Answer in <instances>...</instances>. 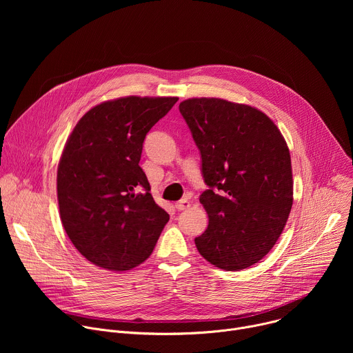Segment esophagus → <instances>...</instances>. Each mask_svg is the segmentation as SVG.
I'll use <instances>...</instances> for the list:
<instances>
[{
    "label": "esophagus",
    "instance_id": "1",
    "mask_svg": "<svg viewBox=\"0 0 353 353\" xmlns=\"http://www.w3.org/2000/svg\"><path fill=\"white\" fill-rule=\"evenodd\" d=\"M174 207H176L177 211H185L190 207V203L187 199H180V201H177Z\"/></svg>",
    "mask_w": 353,
    "mask_h": 353
}]
</instances>
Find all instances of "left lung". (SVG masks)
<instances>
[{"label": "left lung", "mask_w": 353, "mask_h": 353, "mask_svg": "<svg viewBox=\"0 0 353 353\" xmlns=\"http://www.w3.org/2000/svg\"><path fill=\"white\" fill-rule=\"evenodd\" d=\"M208 185L199 203L207 230L195 245L207 261L239 271L264 259L279 239L293 204L290 154L274 121L256 108L218 97L180 103Z\"/></svg>", "instance_id": "8db88e82"}]
</instances>
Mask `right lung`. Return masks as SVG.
I'll use <instances>...</instances> for the list:
<instances>
[{
	"instance_id": "1",
	"label": "right lung",
	"mask_w": 353,
	"mask_h": 353,
	"mask_svg": "<svg viewBox=\"0 0 353 353\" xmlns=\"http://www.w3.org/2000/svg\"><path fill=\"white\" fill-rule=\"evenodd\" d=\"M179 97L127 96L92 108L72 130L57 169L63 226L79 253L128 271L152 253L169 221L139 168L142 143Z\"/></svg>"
}]
</instances>
